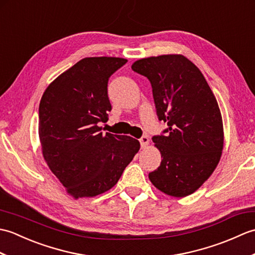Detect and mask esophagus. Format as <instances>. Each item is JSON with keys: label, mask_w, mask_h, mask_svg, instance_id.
Returning <instances> with one entry per match:
<instances>
[{"label": "esophagus", "mask_w": 255, "mask_h": 255, "mask_svg": "<svg viewBox=\"0 0 255 255\" xmlns=\"http://www.w3.org/2000/svg\"><path fill=\"white\" fill-rule=\"evenodd\" d=\"M139 141H140V145H141V148L144 149V148L148 147V144H149V138H148L147 136H143V137H141V138L139 139Z\"/></svg>", "instance_id": "esophagus-1"}]
</instances>
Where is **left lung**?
I'll list each match as a JSON object with an SVG mask.
<instances>
[{
  "instance_id": "obj_1",
  "label": "left lung",
  "mask_w": 255,
  "mask_h": 255,
  "mask_svg": "<svg viewBox=\"0 0 255 255\" xmlns=\"http://www.w3.org/2000/svg\"><path fill=\"white\" fill-rule=\"evenodd\" d=\"M131 69L150 81L156 115L167 125L152 138L162 161L150 181L170 196H188L219 163L224 127L217 100L199 69L182 55L140 59Z\"/></svg>"
}]
</instances>
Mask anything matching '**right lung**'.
<instances>
[{
	"label": "right lung",
	"mask_w": 255,
	"mask_h": 255,
	"mask_svg": "<svg viewBox=\"0 0 255 255\" xmlns=\"http://www.w3.org/2000/svg\"><path fill=\"white\" fill-rule=\"evenodd\" d=\"M127 62L114 57L84 58L49 84L39 104L44 159L74 198L111 189L140 149L138 140L106 132L112 105L111 75Z\"/></svg>",
	"instance_id": "right-lung-1"
}]
</instances>
